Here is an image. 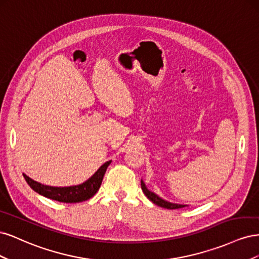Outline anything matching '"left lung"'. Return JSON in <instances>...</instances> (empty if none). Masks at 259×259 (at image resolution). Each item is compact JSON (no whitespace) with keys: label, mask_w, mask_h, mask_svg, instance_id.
I'll return each mask as SVG.
<instances>
[{"label":"left lung","mask_w":259,"mask_h":259,"mask_svg":"<svg viewBox=\"0 0 259 259\" xmlns=\"http://www.w3.org/2000/svg\"><path fill=\"white\" fill-rule=\"evenodd\" d=\"M142 189H143V192L145 193V195L149 200H150L152 203H154V204L159 205L161 207L167 208V209H176V208H182V207L186 206L184 204H176V203H170V202H167L165 200L161 199L159 195H156L154 192L147 189V187H146V185H145L143 180H142Z\"/></svg>","instance_id":"1"}]
</instances>
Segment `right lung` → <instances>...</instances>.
I'll return each instance as SVG.
<instances>
[{"mask_svg":"<svg viewBox=\"0 0 259 259\" xmlns=\"http://www.w3.org/2000/svg\"><path fill=\"white\" fill-rule=\"evenodd\" d=\"M111 161H108L101 165L95 174L91 178H89L86 182L77 186H70V187H52L42 185L40 183L35 182V180L31 179L23 173L26 182L28 185L32 188V189L37 192L38 194L43 195L49 199L64 202V203H79L91 199L92 197L96 194L98 189L100 188L101 182H103L104 175L107 170V167Z\"/></svg>","mask_w":259,"mask_h":259,"instance_id":"1","label":"right lung"}]
</instances>
